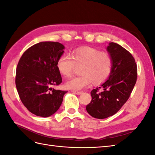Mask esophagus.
Here are the masks:
<instances>
[{
  "label": "esophagus",
  "mask_w": 155,
  "mask_h": 155,
  "mask_svg": "<svg viewBox=\"0 0 155 155\" xmlns=\"http://www.w3.org/2000/svg\"><path fill=\"white\" fill-rule=\"evenodd\" d=\"M72 93L76 94H78V95L82 94V92H81V91H72Z\"/></svg>",
  "instance_id": "34e87169"
}]
</instances>
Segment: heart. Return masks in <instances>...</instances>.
I'll return each instance as SVG.
<instances>
[{"mask_svg": "<svg viewBox=\"0 0 155 155\" xmlns=\"http://www.w3.org/2000/svg\"><path fill=\"white\" fill-rule=\"evenodd\" d=\"M76 65L80 66L79 77L71 78L65 83V87L70 90L79 91L88 87L92 82L94 84L104 83L113 69V60L106 52H100L90 47H83L75 49L71 57L67 54L58 58L57 67L64 77H71Z\"/></svg>", "mask_w": 155, "mask_h": 155, "instance_id": "b5f03b06", "label": "heart"}]
</instances>
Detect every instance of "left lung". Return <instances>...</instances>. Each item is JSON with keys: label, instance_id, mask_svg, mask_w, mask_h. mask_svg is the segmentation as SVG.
<instances>
[{"label": "left lung", "instance_id": "1", "mask_svg": "<svg viewBox=\"0 0 155 155\" xmlns=\"http://www.w3.org/2000/svg\"><path fill=\"white\" fill-rule=\"evenodd\" d=\"M107 51L113 60L112 72L104 83L91 92L92 100L86 107L91 116L98 119L113 116L120 109L137 78V64L129 52L114 42H109ZM101 87L104 91L98 92Z\"/></svg>", "mask_w": 155, "mask_h": 155}]
</instances>
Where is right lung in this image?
<instances>
[{
	"label": "right lung",
	"mask_w": 155,
	"mask_h": 155,
	"mask_svg": "<svg viewBox=\"0 0 155 155\" xmlns=\"http://www.w3.org/2000/svg\"><path fill=\"white\" fill-rule=\"evenodd\" d=\"M64 46L58 42H41L26 51L16 67V87L25 107L37 116L48 117L61 107L67 91L52 85L62 83L57 67Z\"/></svg>",
	"instance_id": "obj_1"
}]
</instances>
